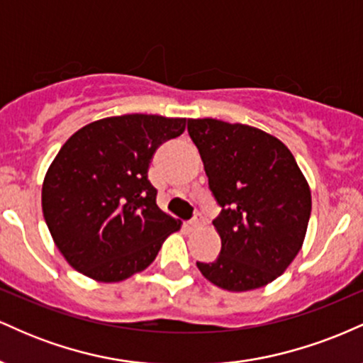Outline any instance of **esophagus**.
I'll return each mask as SVG.
<instances>
[{
  "mask_svg": "<svg viewBox=\"0 0 363 363\" xmlns=\"http://www.w3.org/2000/svg\"><path fill=\"white\" fill-rule=\"evenodd\" d=\"M187 225H189V228H199V227H201V225H203V216L198 213Z\"/></svg>",
  "mask_w": 363,
  "mask_h": 363,
  "instance_id": "34e87169",
  "label": "esophagus"
}]
</instances>
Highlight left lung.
I'll return each mask as SVG.
<instances>
[{"label": "left lung", "mask_w": 363, "mask_h": 363, "mask_svg": "<svg viewBox=\"0 0 363 363\" xmlns=\"http://www.w3.org/2000/svg\"><path fill=\"white\" fill-rule=\"evenodd\" d=\"M211 193L222 206L213 220L222 251L196 262L203 277L228 291L261 289L277 280L302 249L311 187L286 145L254 126L189 119Z\"/></svg>", "instance_id": "1"}]
</instances>
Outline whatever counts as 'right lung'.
<instances>
[{
	"label": "right lung",
	"mask_w": 363,
	"mask_h": 363,
	"mask_svg": "<svg viewBox=\"0 0 363 363\" xmlns=\"http://www.w3.org/2000/svg\"><path fill=\"white\" fill-rule=\"evenodd\" d=\"M186 118L124 114L69 136L43 182V213L72 268L102 283L147 269L181 222L157 206L153 153L186 129Z\"/></svg>",
	"instance_id": "obj_1"
}]
</instances>
